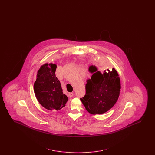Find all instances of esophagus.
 <instances>
[{
  "instance_id": "obj_1",
  "label": "esophagus",
  "mask_w": 155,
  "mask_h": 155,
  "mask_svg": "<svg viewBox=\"0 0 155 155\" xmlns=\"http://www.w3.org/2000/svg\"><path fill=\"white\" fill-rule=\"evenodd\" d=\"M73 92H70V93L68 94V96L69 97H73Z\"/></svg>"
}]
</instances>
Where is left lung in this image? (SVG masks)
I'll use <instances>...</instances> for the list:
<instances>
[{"mask_svg": "<svg viewBox=\"0 0 155 155\" xmlns=\"http://www.w3.org/2000/svg\"><path fill=\"white\" fill-rule=\"evenodd\" d=\"M99 68L95 66L89 67L92 75L87 81L86 94L80 99L86 110L92 114L109 110L117 101L121 89L120 77L114 68L103 72Z\"/></svg>", "mask_w": 155, "mask_h": 155, "instance_id": "1", "label": "left lung"}]
</instances>
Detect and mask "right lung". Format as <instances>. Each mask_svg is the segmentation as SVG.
Listing matches in <instances>:
<instances>
[{
	"label": "right lung",
	"instance_id": "obj_1",
	"mask_svg": "<svg viewBox=\"0 0 155 155\" xmlns=\"http://www.w3.org/2000/svg\"><path fill=\"white\" fill-rule=\"evenodd\" d=\"M56 64L45 63L37 72L34 84L38 101L49 110H59L66 106L67 96L63 94L59 80L55 75Z\"/></svg>",
	"mask_w": 155,
	"mask_h": 155
}]
</instances>
